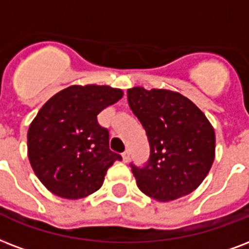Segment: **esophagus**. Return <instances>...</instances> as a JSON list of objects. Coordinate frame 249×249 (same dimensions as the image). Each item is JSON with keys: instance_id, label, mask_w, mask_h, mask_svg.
Listing matches in <instances>:
<instances>
[{"instance_id": "34e87169", "label": "esophagus", "mask_w": 249, "mask_h": 249, "mask_svg": "<svg viewBox=\"0 0 249 249\" xmlns=\"http://www.w3.org/2000/svg\"><path fill=\"white\" fill-rule=\"evenodd\" d=\"M121 157H123V160H124V162H129V159H130V154H129L128 150H125L124 153L121 154Z\"/></svg>"}]
</instances>
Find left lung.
<instances>
[{
    "instance_id": "obj_1",
    "label": "left lung",
    "mask_w": 249,
    "mask_h": 249,
    "mask_svg": "<svg viewBox=\"0 0 249 249\" xmlns=\"http://www.w3.org/2000/svg\"><path fill=\"white\" fill-rule=\"evenodd\" d=\"M126 94L150 146L143 166L130 163L141 192L158 201L193 192L214 160L215 134L206 116L179 92L133 87Z\"/></svg>"
}]
</instances>
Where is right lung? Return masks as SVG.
<instances>
[{"label": "right lung", "mask_w": 249, "mask_h": 249, "mask_svg": "<svg viewBox=\"0 0 249 249\" xmlns=\"http://www.w3.org/2000/svg\"><path fill=\"white\" fill-rule=\"evenodd\" d=\"M121 98L120 89L70 86L37 112L28 129V159L51 192L77 200L103 185L108 168L123 158L109 150V132L98 115Z\"/></svg>", "instance_id": "add662e5"}]
</instances>
